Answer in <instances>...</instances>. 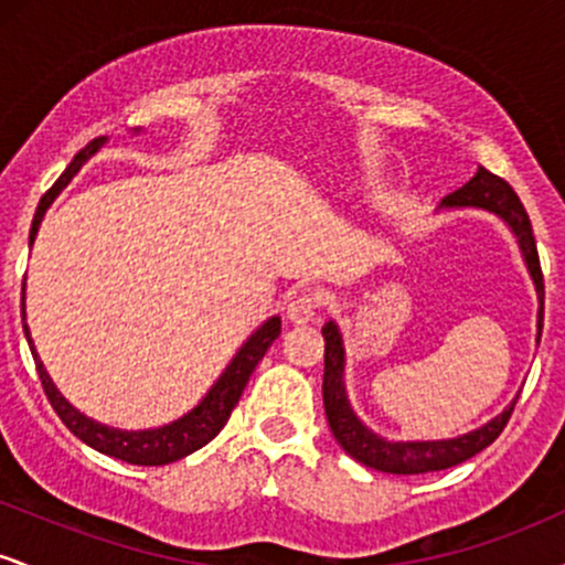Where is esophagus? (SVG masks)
Here are the masks:
<instances>
[{
	"instance_id": "esophagus-1",
	"label": "esophagus",
	"mask_w": 565,
	"mask_h": 565,
	"mask_svg": "<svg viewBox=\"0 0 565 565\" xmlns=\"http://www.w3.org/2000/svg\"><path fill=\"white\" fill-rule=\"evenodd\" d=\"M316 310H319V297L310 295V291H302V295L291 297L287 305V319L291 323H308L313 321Z\"/></svg>"
}]
</instances>
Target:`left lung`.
<instances>
[{
	"mask_svg": "<svg viewBox=\"0 0 565 565\" xmlns=\"http://www.w3.org/2000/svg\"><path fill=\"white\" fill-rule=\"evenodd\" d=\"M451 210L489 212V215L502 220L512 236H515L531 281H534L536 300H540V310H536V342H540L544 321V278L540 255H536L534 231H531V220L526 210H523L521 199L515 196V191L502 178H497V174L481 167V170L472 174L470 183L457 188L438 204V212ZM321 334L327 340V345H323L327 348L323 350V408H327L329 427H332V436L345 449V454L372 470L393 472V476H419V472L454 468V465L476 457L486 446L494 444L502 427L508 425L512 408H515V398H512L494 419L457 438L391 440L374 433L350 406L345 387V340H342L337 321L329 319L323 323Z\"/></svg>",
	"mask_w": 565,
	"mask_h": 565,
	"instance_id": "8db88e82",
	"label": "left lung"
}]
</instances>
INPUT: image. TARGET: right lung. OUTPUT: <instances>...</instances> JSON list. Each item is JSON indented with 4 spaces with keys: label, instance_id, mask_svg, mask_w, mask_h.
Instances as JSON below:
<instances>
[{
    "label": "right lung",
    "instance_id": "add662e5",
    "mask_svg": "<svg viewBox=\"0 0 565 565\" xmlns=\"http://www.w3.org/2000/svg\"><path fill=\"white\" fill-rule=\"evenodd\" d=\"M138 132L140 129L135 127V135ZM103 142H106V138H97L89 142L87 148H82V151L74 157V161L66 167V172H63L61 178L55 180V185L44 193L36 206L34 223H31L29 244H34L39 225H42L44 212L50 210V204L61 196V191L71 183V180H74V174L79 172L97 151H100ZM21 313H23V334L25 340H29L31 355H34L39 380H42L44 393H47L50 404H53L57 417L63 419V425H66L76 438L84 440V444L93 446L95 451L108 454V457L121 459V462H129V465H146V468L178 462V459H183L188 454H193L196 449H201V446L210 444V440L223 430L225 423H228L231 412L236 408L238 398H242L246 382H249L255 366L263 361L265 350L274 345L276 337L281 334V319H278V316H270L268 321H263L255 332L246 337V342L236 350V355H233L231 364L225 366V372L220 374L215 385L206 391L204 398H201L191 412H185L183 417L172 419V423L167 425L148 427V430H119V427L103 425L97 423V419L87 417V414L79 412V408L71 404L66 395L57 391L53 377H50L47 369L42 364V359H39L34 340H31V332H29V323H25V295H23Z\"/></svg>",
    "mask_w": 565,
    "mask_h": 565
}]
</instances>
